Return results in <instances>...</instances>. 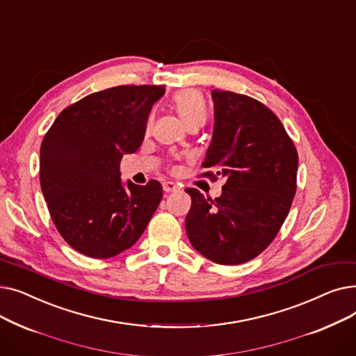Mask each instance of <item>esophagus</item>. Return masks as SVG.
Wrapping results in <instances>:
<instances>
[{"mask_svg": "<svg viewBox=\"0 0 356 356\" xmlns=\"http://www.w3.org/2000/svg\"><path fill=\"white\" fill-rule=\"evenodd\" d=\"M163 191L165 193H172V192L179 191V186L176 183H173V181H164L163 183Z\"/></svg>", "mask_w": 356, "mask_h": 356, "instance_id": "1", "label": "esophagus"}]
</instances>
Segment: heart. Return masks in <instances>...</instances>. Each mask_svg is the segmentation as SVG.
I'll list each match as a JSON object with an SVG mask.
<instances>
[{
    "mask_svg": "<svg viewBox=\"0 0 356 356\" xmlns=\"http://www.w3.org/2000/svg\"><path fill=\"white\" fill-rule=\"evenodd\" d=\"M175 109L186 125H202L207 120V104L202 93L196 89H183L177 92L172 99Z\"/></svg>",
    "mask_w": 356,
    "mask_h": 356,
    "instance_id": "obj_1",
    "label": "heart"
}]
</instances>
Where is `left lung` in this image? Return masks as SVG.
Masks as SVG:
<instances>
[{
  "label": "left lung",
  "mask_w": 356,
  "mask_h": 356,
  "mask_svg": "<svg viewBox=\"0 0 356 356\" xmlns=\"http://www.w3.org/2000/svg\"><path fill=\"white\" fill-rule=\"evenodd\" d=\"M215 125L203 167L227 179L219 197L186 189L192 208L186 234L193 248L222 266L263 252L286 220L296 195L297 149L274 112L254 98L212 90ZM202 176L216 179L211 172Z\"/></svg>",
  "instance_id": "obj_1"
}]
</instances>
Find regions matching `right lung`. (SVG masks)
Masks as SVG:
<instances>
[{
	"label": "right lung",
	"mask_w": 356,
	"mask_h": 356,
	"mask_svg": "<svg viewBox=\"0 0 356 356\" xmlns=\"http://www.w3.org/2000/svg\"><path fill=\"white\" fill-rule=\"evenodd\" d=\"M164 86L122 85L63 109L40 147V184L56 229L78 252L111 258L133 247L163 197L157 180H121Z\"/></svg>",
	"instance_id": "obj_1"
}]
</instances>
